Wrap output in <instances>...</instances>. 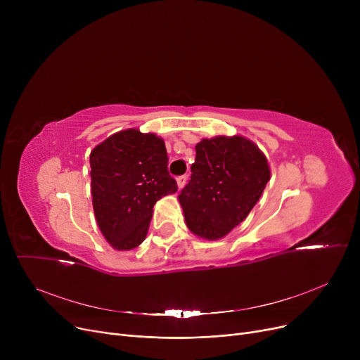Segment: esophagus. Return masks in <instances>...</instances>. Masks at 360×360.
Returning a JSON list of instances; mask_svg holds the SVG:
<instances>
[{
  "label": "esophagus",
  "mask_w": 360,
  "mask_h": 360,
  "mask_svg": "<svg viewBox=\"0 0 360 360\" xmlns=\"http://www.w3.org/2000/svg\"><path fill=\"white\" fill-rule=\"evenodd\" d=\"M186 181H188V176H186V175H182V176H179V178L176 179V184H178L179 190H181V188H184V185L186 184Z\"/></svg>",
  "instance_id": "1"
}]
</instances>
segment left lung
<instances>
[{"label": "left lung", "mask_w": 360, "mask_h": 360, "mask_svg": "<svg viewBox=\"0 0 360 360\" xmlns=\"http://www.w3.org/2000/svg\"><path fill=\"white\" fill-rule=\"evenodd\" d=\"M191 179L178 198L194 235L216 240L245 220L270 181L267 158L240 136L204 139L195 146Z\"/></svg>", "instance_id": "obj_1"}]
</instances>
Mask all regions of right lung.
I'll list each match as a JSON object with an SVG mask.
<instances>
[{
	"label": "right lung",
	"mask_w": 360,
	"mask_h": 360,
	"mask_svg": "<svg viewBox=\"0 0 360 360\" xmlns=\"http://www.w3.org/2000/svg\"><path fill=\"white\" fill-rule=\"evenodd\" d=\"M165 141L129 128L110 136L90 153L93 210L105 239L118 251L146 239L153 205L178 191L167 172Z\"/></svg>",
	"instance_id": "1"
}]
</instances>
